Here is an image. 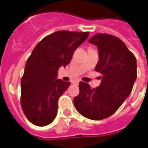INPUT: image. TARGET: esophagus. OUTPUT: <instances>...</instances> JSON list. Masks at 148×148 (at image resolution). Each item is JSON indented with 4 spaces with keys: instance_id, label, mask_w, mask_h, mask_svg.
Listing matches in <instances>:
<instances>
[{
    "instance_id": "34e87169",
    "label": "esophagus",
    "mask_w": 148,
    "mask_h": 148,
    "mask_svg": "<svg viewBox=\"0 0 148 148\" xmlns=\"http://www.w3.org/2000/svg\"><path fill=\"white\" fill-rule=\"evenodd\" d=\"M79 80L74 81V82H73V84H79Z\"/></svg>"
}]
</instances>
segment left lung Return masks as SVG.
I'll return each instance as SVG.
<instances>
[{
  "label": "left lung",
  "mask_w": 148,
  "mask_h": 148,
  "mask_svg": "<svg viewBox=\"0 0 148 148\" xmlns=\"http://www.w3.org/2000/svg\"><path fill=\"white\" fill-rule=\"evenodd\" d=\"M88 42L98 47L99 60L95 70L102 74L101 84L92 88L80 82L74 104L84 117L102 120L113 114L130 95L137 79V60L118 37L97 34Z\"/></svg>",
  "instance_id": "obj_1"
}]
</instances>
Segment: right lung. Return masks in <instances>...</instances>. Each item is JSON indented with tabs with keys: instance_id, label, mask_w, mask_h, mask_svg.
I'll return each mask as SVG.
<instances>
[{
	"instance_id": "right-lung-1",
	"label": "right lung",
	"mask_w": 148,
	"mask_h": 148,
	"mask_svg": "<svg viewBox=\"0 0 148 148\" xmlns=\"http://www.w3.org/2000/svg\"><path fill=\"white\" fill-rule=\"evenodd\" d=\"M88 32L57 31L37 44L27 60L21 79V107L34 125L51 123L57 115L58 100L70 85L58 79L60 67L70 63L75 49L85 41Z\"/></svg>"
}]
</instances>
